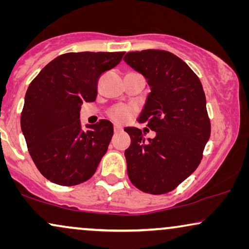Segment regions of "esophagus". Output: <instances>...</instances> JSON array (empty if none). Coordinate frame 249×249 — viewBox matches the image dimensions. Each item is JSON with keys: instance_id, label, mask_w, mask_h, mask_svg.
<instances>
[{"instance_id": "esophagus-1", "label": "esophagus", "mask_w": 249, "mask_h": 249, "mask_svg": "<svg viewBox=\"0 0 249 249\" xmlns=\"http://www.w3.org/2000/svg\"><path fill=\"white\" fill-rule=\"evenodd\" d=\"M122 131V128L119 127V125H114V134H119V132Z\"/></svg>"}]
</instances>
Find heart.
Returning a JSON list of instances; mask_svg holds the SVG:
<instances>
[{
    "mask_svg": "<svg viewBox=\"0 0 249 249\" xmlns=\"http://www.w3.org/2000/svg\"><path fill=\"white\" fill-rule=\"evenodd\" d=\"M134 115V108L127 105H115L108 111V118L118 124H124Z\"/></svg>",
    "mask_w": 249,
    "mask_h": 249,
    "instance_id": "b5f03b06",
    "label": "heart"
}]
</instances>
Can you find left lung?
<instances>
[{
    "label": "left lung",
    "instance_id": "1",
    "mask_svg": "<svg viewBox=\"0 0 249 249\" xmlns=\"http://www.w3.org/2000/svg\"><path fill=\"white\" fill-rule=\"evenodd\" d=\"M125 63L146 79L152 91L139 121L156 132L125 128L128 177L142 192L162 195L176 189L197 169L211 135L206 98L197 74L181 59L162 50L129 52Z\"/></svg>",
    "mask_w": 249,
    "mask_h": 249
}]
</instances>
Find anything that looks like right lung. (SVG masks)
I'll return each instance as SVG.
<instances>
[{
    "instance_id": "1",
    "label": "right lung",
    "mask_w": 249,
    "mask_h": 249,
    "mask_svg": "<svg viewBox=\"0 0 249 249\" xmlns=\"http://www.w3.org/2000/svg\"><path fill=\"white\" fill-rule=\"evenodd\" d=\"M124 52L66 53L45 66L27 89L20 118L27 147L38 171L60 186L91 178L107 151L113 124L100 120L81 130L80 108L97 96L100 77Z\"/></svg>"
}]
</instances>
